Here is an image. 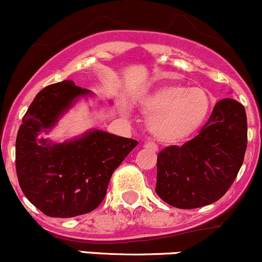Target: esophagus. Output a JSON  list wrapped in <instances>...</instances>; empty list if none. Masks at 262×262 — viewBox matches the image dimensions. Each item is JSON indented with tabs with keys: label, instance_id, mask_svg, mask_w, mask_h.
Segmentation results:
<instances>
[{
	"label": "esophagus",
	"instance_id": "obj_1",
	"mask_svg": "<svg viewBox=\"0 0 262 262\" xmlns=\"http://www.w3.org/2000/svg\"><path fill=\"white\" fill-rule=\"evenodd\" d=\"M144 148L149 149V150H151V151H158V146L153 142H146L144 144Z\"/></svg>",
	"mask_w": 262,
	"mask_h": 262
}]
</instances>
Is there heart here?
<instances>
[{"mask_svg": "<svg viewBox=\"0 0 262 262\" xmlns=\"http://www.w3.org/2000/svg\"><path fill=\"white\" fill-rule=\"evenodd\" d=\"M151 136L164 143H180L203 128L211 113L206 89L182 84H162L140 99Z\"/></svg>", "mask_w": 262, "mask_h": 262, "instance_id": "obj_1", "label": "heart"}]
</instances>
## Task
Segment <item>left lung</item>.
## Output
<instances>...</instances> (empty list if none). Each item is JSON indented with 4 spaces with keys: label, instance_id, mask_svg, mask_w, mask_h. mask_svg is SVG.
<instances>
[{
    "label": "left lung",
    "instance_id": "8db88e82",
    "mask_svg": "<svg viewBox=\"0 0 262 262\" xmlns=\"http://www.w3.org/2000/svg\"><path fill=\"white\" fill-rule=\"evenodd\" d=\"M246 145L244 105L232 98L219 100L196 137L182 146H168L158 155L155 192L179 209L215 203L236 178Z\"/></svg>",
    "mask_w": 262,
    "mask_h": 262
}]
</instances>
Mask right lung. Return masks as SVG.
<instances>
[{"label":"right lung","mask_w":262,"mask_h":262,"mask_svg":"<svg viewBox=\"0 0 262 262\" xmlns=\"http://www.w3.org/2000/svg\"><path fill=\"white\" fill-rule=\"evenodd\" d=\"M88 89L63 80L42 89L26 112L16 139V171L25 196L51 217H73L102 203L109 180L138 145L129 138L89 129L73 139L47 136Z\"/></svg>","instance_id":"right-lung-1"}]
</instances>
